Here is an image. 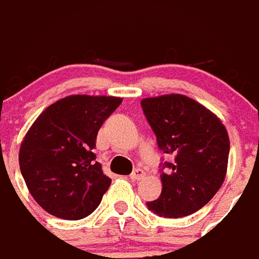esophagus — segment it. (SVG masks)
<instances>
[{"mask_svg": "<svg viewBox=\"0 0 259 259\" xmlns=\"http://www.w3.org/2000/svg\"><path fill=\"white\" fill-rule=\"evenodd\" d=\"M145 177V171L142 168H135L131 176H130V179L134 180V181H139V180H142Z\"/></svg>", "mask_w": 259, "mask_h": 259, "instance_id": "esophagus-1", "label": "esophagus"}]
</instances>
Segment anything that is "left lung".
I'll list each match as a JSON object with an SVG mask.
<instances>
[{"label":"left lung","mask_w":259,"mask_h":259,"mask_svg":"<svg viewBox=\"0 0 259 259\" xmlns=\"http://www.w3.org/2000/svg\"><path fill=\"white\" fill-rule=\"evenodd\" d=\"M157 146L173 157L160 174L162 194L148 202L153 213L183 218L214 197L225 181L230 141L218 115L191 97L170 93L142 99Z\"/></svg>","instance_id":"obj_1"}]
</instances>
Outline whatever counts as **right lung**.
Returning <instances> with one entry per match:
<instances>
[{
	"mask_svg": "<svg viewBox=\"0 0 259 259\" xmlns=\"http://www.w3.org/2000/svg\"><path fill=\"white\" fill-rule=\"evenodd\" d=\"M122 102L115 96L71 95L38 115L19 149V166L34 201L53 216L79 221L95 210L109 190L96 155L104 120Z\"/></svg>",
	"mask_w": 259,
	"mask_h": 259,
	"instance_id": "right-lung-1",
	"label": "right lung"
}]
</instances>
